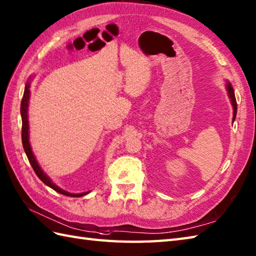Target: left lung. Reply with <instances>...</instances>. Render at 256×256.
Listing matches in <instances>:
<instances>
[{
  "label": "left lung",
  "instance_id": "1",
  "mask_svg": "<svg viewBox=\"0 0 256 256\" xmlns=\"http://www.w3.org/2000/svg\"><path fill=\"white\" fill-rule=\"evenodd\" d=\"M226 90L228 92V97L230 99V102L231 106H232V109H234V118H232V122L236 120V97H234V90L232 88V85H231V82L229 80H226Z\"/></svg>",
  "mask_w": 256,
  "mask_h": 256
}]
</instances>
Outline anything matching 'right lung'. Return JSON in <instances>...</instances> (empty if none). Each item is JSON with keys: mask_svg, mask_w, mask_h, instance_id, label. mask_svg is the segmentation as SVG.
Wrapping results in <instances>:
<instances>
[{"mask_svg": "<svg viewBox=\"0 0 256 256\" xmlns=\"http://www.w3.org/2000/svg\"><path fill=\"white\" fill-rule=\"evenodd\" d=\"M32 80V77H29L27 82H26V85H25V92H24V96H22V104H20V116H22V142L24 150H25L27 158L29 160V162H30L34 171L36 172V174L38 176L39 179L42 181L46 186L53 188L58 193L66 195V196H70V198H80V196H84L90 191L84 192V193H70L68 191H65V190L61 188L60 186H58L56 183H53L50 178L46 174V172L42 170V168L40 167L38 162H37V159H36V157L34 155L32 148L30 146V142H29V122H28V106H29V99H30Z\"/></svg>", "mask_w": 256, "mask_h": 256, "instance_id": "1", "label": "right lung"}]
</instances>
